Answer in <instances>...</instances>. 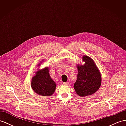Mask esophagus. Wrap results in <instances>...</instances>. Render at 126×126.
<instances>
[{
  "label": "esophagus",
  "mask_w": 126,
  "mask_h": 126,
  "mask_svg": "<svg viewBox=\"0 0 126 126\" xmlns=\"http://www.w3.org/2000/svg\"><path fill=\"white\" fill-rule=\"evenodd\" d=\"M63 84L64 85H68V86L70 84V83L69 82H65V83H63Z\"/></svg>",
  "instance_id": "obj_1"
}]
</instances>
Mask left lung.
Wrapping results in <instances>:
<instances>
[{
	"label": "left lung",
	"mask_w": 126,
	"mask_h": 126,
	"mask_svg": "<svg viewBox=\"0 0 126 126\" xmlns=\"http://www.w3.org/2000/svg\"><path fill=\"white\" fill-rule=\"evenodd\" d=\"M84 65L78 64V78L74 84L75 93L81 97L93 94L102 84V76L94 60L87 56L82 57Z\"/></svg>",
	"instance_id": "obj_1"
}]
</instances>
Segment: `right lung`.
Masks as SVG:
<instances>
[{"mask_svg": "<svg viewBox=\"0 0 126 126\" xmlns=\"http://www.w3.org/2000/svg\"><path fill=\"white\" fill-rule=\"evenodd\" d=\"M43 62L44 60H41L37 66H40ZM56 83L51 78L48 67L41 69H38L32 79V88L35 93L40 96H50L52 95L56 90Z\"/></svg>", "mask_w": 126, "mask_h": 126, "instance_id": "add662e5", "label": "right lung"}]
</instances>
